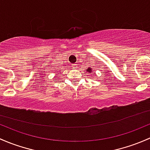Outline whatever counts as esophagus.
Here are the masks:
<instances>
[{
	"instance_id": "1",
	"label": "esophagus",
	"mask_w": 150,
	"mask_h": 150,
	"mask_svg": "<svg viewBox=\"0 0 150 150\" xmlns=\"http://www.w3.org/2000/svg\"><path fill=\"white\" fill-rule=\"evenodd\" d=\"M72 67H73V68H77V64H72Z\"/></svg>"
}]
</instances>
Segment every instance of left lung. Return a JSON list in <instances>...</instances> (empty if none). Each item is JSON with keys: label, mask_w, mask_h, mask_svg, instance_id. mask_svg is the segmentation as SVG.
Here are the masks:
<instances>
[{"label": "left lung", "mask_w": 150, "mask_h": 150, "mask_svg": "<svg viewBox=\"0 0 150 150\" xmlns=\"http://www.w3.org/2000/svg\"><path fill=\"white\" fill-rule=\"evenodd\" d=\"M88 72H91V68H88Z\"/></svg>", "instance_id": "left-lung-1"}]
</instances>
